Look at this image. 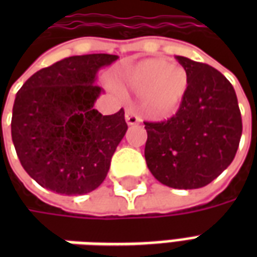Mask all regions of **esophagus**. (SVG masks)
<instances>
[{
    "mask_svg": "<svg viewBox=\"0 0 257 257\" xmlns=\"http://www.w3.org/2000/svg\"><path fill=\"white\" fill-rule=\"evenodd\" d=\"M125 121H126L128 125H136V123H139L142 119L136 115V112L132 111L131 108H128L126 112H125Z\"/></svg>",
    "mask_w": 257,
    "mask_h": 257,
    "instance_id": "34e87169",
    "label": "esophagus"
}]
</instances>
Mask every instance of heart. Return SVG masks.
I'll use <instances>...</instances> for the list:
<instances>
[{
    "label": "heart",
    "mask_w": 257,
    "mask_h": 257,
    "mask_svg": "<svg viewBox=\"0 0 257 257\" xmlns=\"http://www.w3.org/2000/svg\"><path fill=\"white\" fill-rule=\"evenodd\" d=\"M187 70L167 59H146L121 75L118 88L142 97L150 117L168 118L178 111L189 90Z\"/></svg>",
    "instance_id": "b5f03b06"
}]
</instances>
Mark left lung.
<instances>
[{"mask_svg": "<svg viewBox=\"0 0 257 257\" xmlns=\"http://www.w3.org/2000/svg\"><path fill=\"white\" fill-rule=\"evenodd\" d=\"M190 85L178 112L145 122V157L153 176L172 189H199L230 165L242 135L235 90L216 68L176 56Z\"/></svg>", "mask_w": 257, "mask_h": 257, "instance_id": "1", "label": "left lung"}]
</instances>
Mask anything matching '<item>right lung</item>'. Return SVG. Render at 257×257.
<instances>
[{"label":"right lung","instance_id":"right-lung-1","mask_svg":"<svg viewBox=\"0 0 257 257\" xmlns=\"http://www.w3.org/2000/svg\"><path fill=\"white\" fill-rule=\"evenodd\" d=\"M117 59L70 56L33 74L16 93L12 142L22 167L44 189L82 195L106 179L128 125L122 108L101 115L93 106L103 90L97 73Z\"/></svg>","mask_w":257,"mask_h":257}]
</instances>
